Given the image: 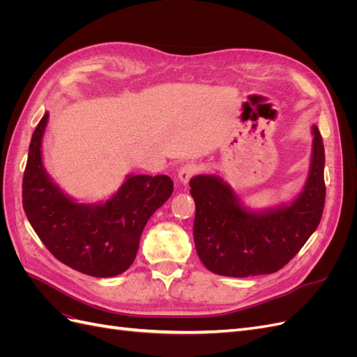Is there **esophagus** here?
I'll return each mask as SVG.
<instances>
[{
	"instance_id": "34e87169",
	"label": "esophagus",
	"mask_w": 357,
	"mask_h": 357,
	"mask_svg": "<svg viewBox=\"0 0 357 357\" xmlns=\"http://www.w3.org/2000/svg\"><path fill=\"white\" fill-rule=\"evenodd\" d=\"M198 165L193 164V162H188V164L183 165L180 169H178V180L181 185H188L189 180L197 174L198 172Z\"/></svg>"
}]
</instances>
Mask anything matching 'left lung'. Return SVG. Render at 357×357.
I'll list each match as a JSON object with an SVG mask.
<instances>
[{
	"label": "left lung",
	"instance_id": "left-lung-1",
	"mask_svg": "<svg viewBox=\"0 0 357 357\" xmlns=\"http://www.w3.org/2000/svg\"><path fill=\"white\" fill-rule=\"evenodd\" d=\"M310 171L299 195L274 207H245L220 176L190 178L197 213L193 240L204 266L226 277L273 274L282 269L317 229L325 207V147L312 125Z\"/></svg>",
	"mask_w": 357,
	"mask_h": 357
}]
</instances>
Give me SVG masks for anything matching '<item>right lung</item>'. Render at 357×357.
I'll return each instance as SVG.
<instances>
[{"instance_id": "1", "label": "right lung", "mask_w": 357, "mask_h": 357, "mask_svg": "<svg viewBox=\"0 0 357 357\" xmlns=\"http://www.w3.org/2000/svg\"><path fill=\"white\" fill-rule=\"evenodd\" d=\"M43 116L31 138L22 202L38 238L58 261L92 277H114L132 265L147 220L172 193L168 176L128 174L122 186L96 204L75 201L47 174L41 143Z\"/></svg>"}]
</instances>
